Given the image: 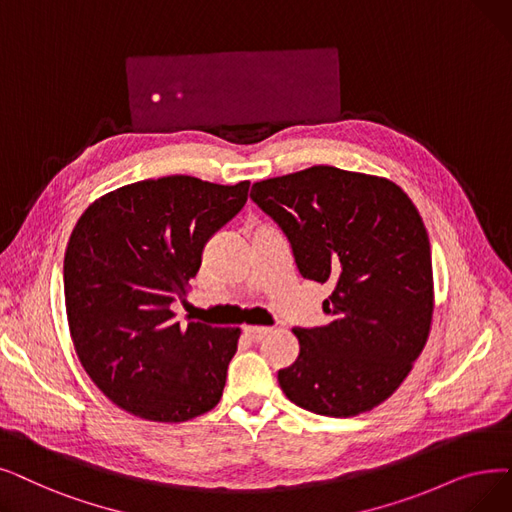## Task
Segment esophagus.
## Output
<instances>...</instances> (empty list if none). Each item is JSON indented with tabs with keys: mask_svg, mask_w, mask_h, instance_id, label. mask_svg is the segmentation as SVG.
<instances>
[{
	"mask_svg": "<svg viewBox=\"0 0 512 512\" xmlns=\"http://www.w3.org/2000/svg\"><path fill=\"white\" fill-rule=\"evenodd\" d=\"M244 337H247L249 341H261L265 335H268L270 328L268 326H244Z\"/></svg>",
	"mask_w": 512,
	"mask_h": 512,
	"instance_id": "1",
	"label": "esophagus"
}]
</instances>
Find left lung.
<instances>
[{
    "mask_svg": "<svg viewBox=\"0 0 512 512\" xmlns=\"http://www.w3.org/2000/svg\"><path fill=\"white\" fill-rule=\"evenodd\" d=\"M251 198L286 234L301 276L335 286L322 303L330 322L293 328L301 349L278 372L284 395L335 418L383 404L431 332V244L418 209L387 177L330 165L255 182Z\"/></svg>",
    "mask_w": 512,
    "mask_h": 512,
    "instance_id": "8db88e82",
    "label": "left lung"
}]
</instances>
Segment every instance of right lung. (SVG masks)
Masks as SVG:
<instances>
[{"label": "right lung", "mask_w": 512, "mask_h": 512, "mask_svg": "<svg viewBox=\"0 0 512 512\" xmlns=\"http://www.w3.org/2000/svg\"><path fill=\"white\" fill-rule=\"evenodd\" d=\"M247 194L249 182L167 175L108 192L79 217L64 255L66 318L81 366L121 410L186 422L217 406L240 328L180 326L171 303Z\"/></svg>", "instance_id": "obj_1"}]
</instances>
